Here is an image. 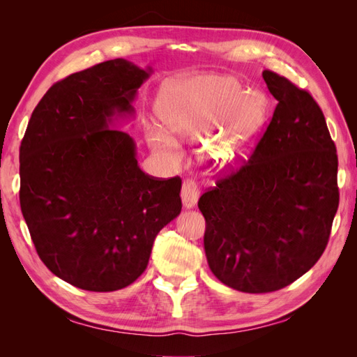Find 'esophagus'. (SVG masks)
Segmentation results:
<instances>
[{"instance_id":"34e87169","label":"esophagus","mask_w":357,"mask_h":357,"mask_svg":"<svg viewBox=\"0 0 357 357\" xmlns=\"http://www.w3.org/2000/svg\"><path fill=\"white\" fill-rule=\"evenodd\" d=\"M199 198V190L197 183L193 180H186L183 183L181 186V202H183V207L190 210L197 205Z\"/></svg>"}]
</instances>
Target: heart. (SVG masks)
<instances>
[{"label": "heart", "instance_id": "obj_1", "mask_svg": "<svg viewBox=\"0 0 357 357\" xmlns=\"http://www.w3.org/2000/svg\"><path fill=\"white\" fill-rule=\"evenodd\" d=\"M161 128L146 142L165 160L178 159L181 139H208L205 156L219 169L240 165L250 153L268 116L262 93L247 91L234 77L201 74L162 86L155 100Z\"/></svg>", "mask_w": 357, "mask_h": 357}]
</instances>
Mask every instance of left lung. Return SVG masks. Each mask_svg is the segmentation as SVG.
Returning a JSON list of instances; mask_svg holds the SVG:
<instances>
[{
	"instance_id": "8db88e82",
	"label": "left lung",
	"mask_w": 357,
	"mask_h": 357,
	"mask_svg": "<svg viewBox=\"0 0 357 357\" xmlns=\"http://www.w3.org/2000/svg\"><path fill=\"white\" fill-rule=\"evenodd\" d=\"M278 101L245 165L205 192L204 248L211 273L245 294L294 283L325 252L338 208V158L312 96L265 70Z\"/></svg>"
}]
</instances>
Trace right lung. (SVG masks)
<instances>
[{"label": "right lung", "mask_w": 357, "mask_h": 357, "mask_svg": "<svg viewBox=\"0 0 357 357\" xmlns=\"http://www.w3.org/2000/svg\"><path fill=\"white\" fill-rule=\"evenodd\" d=\"M152 73L117 58L68 75L43 96L20 144L19 199L32 243L53 274L83 290L134 283L181 211V180L147 176L121 131Z\"/></svg>", "instance_id": "add662e5"}]
</instances>
